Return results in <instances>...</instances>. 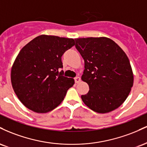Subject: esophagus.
<instances>
[{"label":"esophagus","mask_w":147,"mask_h":147,"mask_svg":"<svg viewBox=\"0 0 147 147\" xmlns=\"http://www.w3.org/2000/svg\"><path fill=\"white\" fill-rule=\"evenodd\" d=\"M75 82L76 83H79L81 82V78L79 77H75Z\"/></svg>","instance_id":"esophagus-1"}]
</instances>
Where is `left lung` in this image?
Wrapping results in <instances>:
<instances>
[{
    "mask_svg": "<svg viewBox=\"0 0 147 147\" xmlns=\"http://www.w3.org/2000/svg\"><path fill=\"white\" fill-rule=\"evenodd\" d=\"M75 40L85 63L82 79L89 86L88 92L82 95V101L99 113L117 109L127 98L133 84L132 68L125 52L106 37Z\"/></svg>",
    "mask_w": 147,
    "mask_h": 147,
    "instance_id": "left-lung-1",
    "label": "left lung"
}]
</instances>
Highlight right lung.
Here are the masks:
<instances>
[{
	"mask_svg": "<svg viewBox=\"0 0 147 147\" xmlns=\"http://www.w3.org/2000/svg\"><path fill=\"white\" fill-rule=\"evenodd\" d=\"M75 44L73 38L41 35L21 49L11 68V81L28 109L45 113L63 100L75 81L63 76L61 57Z\"/></svg>",
	"mask_w": 147,
	"mask_h": 147,
	"instance_id": "add662e5",
	"label": "right lung"
}]
</instances>
